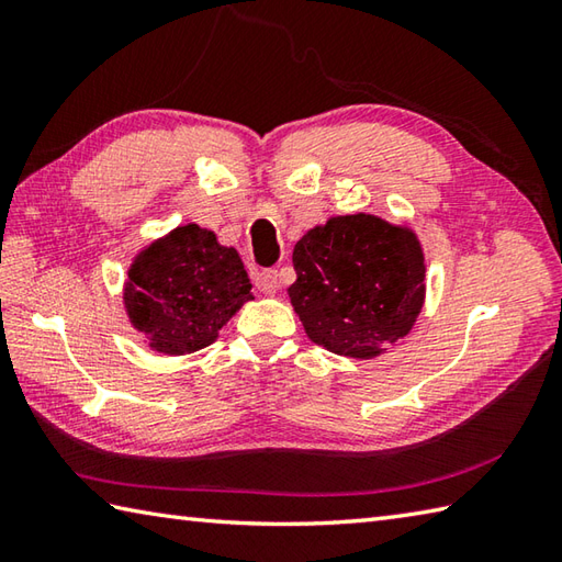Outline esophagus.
Segmentation results:
<instances>
[{"instance_id": "esophagus-1", "label": "esophagus", "mask_w": 562, "mask_h": 562, "mask_svg": "<svg viewBox=\"0 0 562 562\" xmlns=\"http://www.w3.org/2000/svg\"><path fill=\"white\" fill-rule=\"evenodd\" d=\"M256 288H258V292H262V294H274L280 290V274H278V270H260V272H256Z\"/></svg>"}]
</instances>
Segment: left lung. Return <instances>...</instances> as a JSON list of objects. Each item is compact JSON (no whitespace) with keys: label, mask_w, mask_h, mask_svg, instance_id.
Segmentation results:
<instances>
[{"label":"left lung","mask_w":562,"mask_h":562,"mask_svg":"<svg viewBox=\"0 0 562 562\" xmlns=\"http://www.w3.org/2000/svg\"><path fill=\"white\" fill-rule=\"evenodd\" d=\"M292 262L294 314L328 352L374 360L408 336L423 312L425 250L405 224L336 214L296 241Z\"/></svg>","instance_id":"1"}]
</instances>
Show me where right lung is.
<instances>
[{"instance_id":"add662e5","label":"right lung","mask_w":562,"mask_h":562,"mask_svg":"<svg viewBox=\"0 0 562 562\" xmlns=\"http://www.w3.org/2000/svg\"><path fill=\"white\" fill-rule=\"evenodd\" d=\"M250 300L238 250L195 222L142 246L123 284L130 324L161 355L207 348Z\"/></svg>"}]
</instances>
